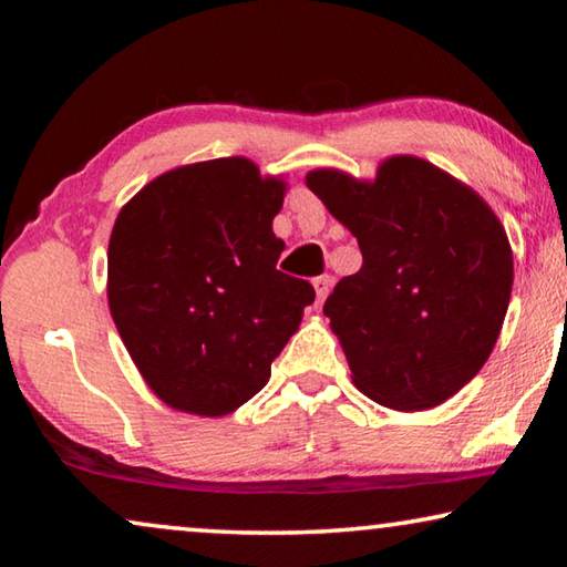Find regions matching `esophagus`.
<instances>
[{
	"mask_svg": "<svg viewBox=\"0 0 567 567\" xmlns=\"http://www.w3.org/2000/svg\"><path fill=\"white\" fill-rule=\"evenodd\" d=\"M312 285H315V295H318V305H320L324 297H328V292H330L332 277L330 275H320V277H315Z\"/></svg>",
	"mask_w": 567,
	"mask_h": 567,
	"instance_id": "1",
	"label": "esophagus"
}]
</instances>
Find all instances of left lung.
<instances>
[{"mask_svg": "<svg viewBox=\"0 0 567 567\" xmlns=\"http://www.w3.org/2000/svg\"><path fill=\"white\" fill-rule=\"evenodd\" d=\"M307 187L362 252L322 307L354 385L392 410L453 398L491 358L511 302L513 252L493 209L417 157L382 162L375 182L318 169Z\"/></svg>", "mask_w": 567, "mask_h": 567, "instance_id": "left-lung-1", "label": "left lung"}]
</instances>
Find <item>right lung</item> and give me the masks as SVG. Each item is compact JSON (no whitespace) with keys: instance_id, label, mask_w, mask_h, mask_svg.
<instances>
[{"instance_id":"obj_1","label":"right lung","mask_w":567,"mask_h":567,"mask_svg":"<svg viewBox=\"0 0 567 567\" xmlns=\"http://www.w3.org/2000/svg\"><path fill=\"white\" fill-rule=\"evenodd\" d=\"M285 187L249 159L177 167L134 195L107 252L112 320L169 408L219 417L257 395L315 302L277 270Z\"/></svg>"}]
</instances>
